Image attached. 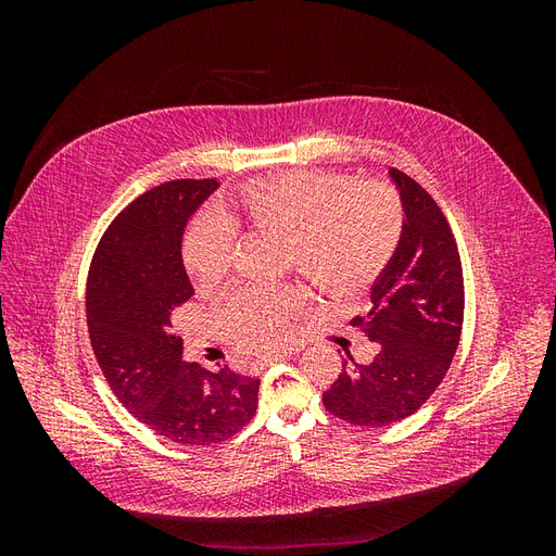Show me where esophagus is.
Instances as JSON below:
<instances>
[{
  "mask_svg": "<svg viewBox=\"0 0 556 556\" xmlns=\"http://www.w3.org/2000/svg\"><path fill=\"white\" fill-rule=\"evenodd\" d=\"M290 355H266V357H262V359H257V362H252V368H264V366H271V364H278V362H282V359H288Z\"/></svg>",
  "mask_w": 556,
  "mask_h": 556,
  "instance_id": "34e87169",
  "label": "esophagus"
}]
</instances>
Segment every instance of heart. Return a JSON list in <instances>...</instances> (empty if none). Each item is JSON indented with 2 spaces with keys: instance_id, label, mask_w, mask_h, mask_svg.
I'll return each instance as SVG.
<instances>
[{
  "instance_id": "obj_1",
  "label": "heart",
  "mask_w": 556,
  "mask_h": 556,
  "mask_svg": "<svg viewBox=\"0 0 556 556\" xmlns=\"http://www.w3.org/2000/svg\"><path fill=\"white\" fill-rule=\"evenodd\" d=\"M285 237L288 264L327 296H348L390 264L403 233V206L382 180L294 169L257 178L225 201V213L201 215L182 243V262L197 290L208 292L231 268L237 225ZM304 306L296 285H239L215 311L225 339L243 350L280 341L282 327Z\"/></svg>"
}]
</instances>
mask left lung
<instances>
[{
  "label": "left lung",
  "instance_id": "8db88e82",
  "mask_svg": "<svg viewBox=\"0 0 556 556\" xmlns=\"http://www.w3.org/2000/svg\"><path fill=\"white\" fill-rule=\"evenodd\" d=\"M406 213L399 248L371 288L374 308L352 317L378 343L368 364H343L323 394L325 408L357 427H387L413 415L445 378L464 325L457 241L433 197L390 169Z\"/></svg>",
  "mask_w": 556,
  "mask_h": 556
}]
</instances>
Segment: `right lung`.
Returning <instances> with one entry per match:
<instances>
[{
    "label": "right lung",
    "instance_id": "add662e5",
    "mask_svg": "<svg viewBox=\"0 0 556 556\" xmlns=\"http://www.w3.org/2000/svg\"><path fill=\"white\" fill-rule=\"evenodd\" d=\"M220 188L180 178L148 190L115 217L88 274V331L117 401L180 445H211L241 431L257 410L260 380L182 362L172 313L194 290L182 266V233Z\"/></svg>",
    "mask_w": 556,
    "mask_h": 556
}]
</instances>
